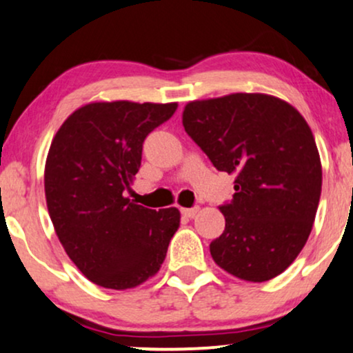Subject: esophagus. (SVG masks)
<instances>
[{"instance_id": "obj_1", "label": "esophagus", "mask_w": 353, "mask_h": 353, "mask_svg": "<svg viewBox=\"0 0 353 353\" xmlns=\"http://www.w3.org/2000/svg\"><path fill=\"white\" fill-rule=\"evenodd\" d=\"M198 211H199V208L198 206H194V208H185V210H181V214H183L185 217H194L198 214Z\"/></svg>"}]
</instances>
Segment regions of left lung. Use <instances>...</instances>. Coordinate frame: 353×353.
I'll return each mask as SVG.
<instances>
[{
  "label": "left lung",
  "instance_id": "left-lung-1",
  "mask_svg": "<svg viewBox=\"0 0 353 353\" xmlns=\"http://www.w3.org/2000/svg\"><path fill=\"white\" fill-rule=\"evenodd\" d=\"M183 128L219 172L232 173L234 196L219 208L224 232L212 260L245 281L272 280L310 237L323 186L314 136L291 104L260 93L191 101Z\"/></svg>",
  "mask_w": 353,
  "mask_h": 353
}]
</instances>
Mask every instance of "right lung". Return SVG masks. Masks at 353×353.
Listing matches in <instances>:
<instances>
[{"label": "right lung", "mask_w": 353, "mask_h": 353, "mask_svg": "<svg viewBox=\"0 0 353 353\" xmlns=\"http://www.w3.org/2000/svg\"><path fill=\"white\" fill-rule=\"evenodd\" d=\"M176 103H91L68 116L46 162V198L57 237L90 281L128 290L159 272L180 225L176 208L149 210L124 198L145 137Z\"/></svg>", "instance_id": "obj_1"}]
</instances>
